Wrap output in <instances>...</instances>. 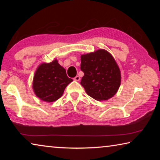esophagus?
Wrapping results in <instances>:
<instances>
[{
	"label": "esophagus",
	"instance_id": "34e87169",
	"mask_svg": "<svg viewBox=\"0 0 160 160\" xmlns=\"http://www.w3.org/2000/svg\"><path fill=\"white\" fill-rule=\"evenodd\" d=\"M80 80V78L78 76V75H77V76H75L74 78V80H75V81H79Z\"/></svg>",
	"mask_w": 160,
	"mask_h": 160
}]
</instances>
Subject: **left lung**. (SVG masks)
I'll return each instance as SVG.
<instances>
[{"label":"left lung","instance_id":"obj_1","mask_svg":"<svg viewBox=\"0 0 160 160\" xmlns=\"http://www.w3.org/2000/svg\"><path fill=\"white\" fill-rule=\"evenodd\" d=\"M84 72L80 84L89 96L102 101L114 95L121 85V72L113 56L104 49L81 56Z\"/></svg>","mask_w":160,"mask_h":160}]
</instances>
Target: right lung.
I'll list each match as a JSON object with an SVG mask.
<instances>
[{
	"mask_svg": "<svg viewBox=\"0 0 160 160\" xmlns=\"http://www.w3.org/2000/svg\"><path fill=\"white\" fill-rule=\"evenodd\" d=\"M72 81L57 60L42 63L38 68L33 80L36 95L43 101L52 102L60 98L65 88Z\"/></svg>",
	"mask_w": 160,
	"mask_h": 160,
	"instance_id": "obj_1",
	"label": "right lung"
}]
</instances>
